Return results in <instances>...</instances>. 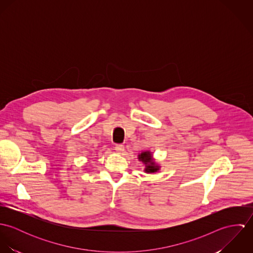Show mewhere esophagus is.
<instances>
[{"label":"esophagus","mask_w":253,"mask_h":253,"mask_svg":"<svg viewBox=\"0 0 253 253\" xmlns=\"http://www.w3.org/2000/svg\"><path fill=\"white\" fill-rule=\"evenodd\" d=\"M115 151L118 153V154H123L125 152V147L123 145H117L115 147Z\"/></svg>","instance_id":"1"}]
</instances>
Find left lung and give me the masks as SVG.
Wrapping results in <instances>:
<instances>
[{"label":"left lung","mask_w":253,"mask_h":253,"mask_svg":"<svg viewBox=\"0 0 253 253\" xmlns=\"http://www.w3.org/2000/svg\"><path fill=\"white\" fill-rule=\"evenodd\" d=\"M138 160L144 164V171L146 173H154L160 170V166H158L155 163L151 152L146 151V152L140 153L138 155Z\"/></svg>","instance_id":"obj_1"}]
</instances>
